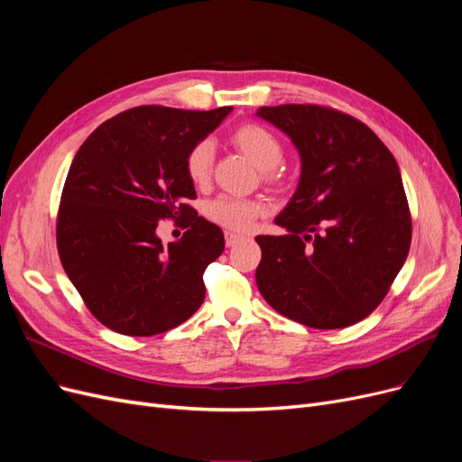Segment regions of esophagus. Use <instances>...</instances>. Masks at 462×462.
<instances>
[{
	"label": "esophagus",
	"mask_w": 462,
	"mask_h": 462,
	"mask_svg": "<svg viewBox=\"0 0 462 462\" xmlns=\"http://www.w3.org/2000/svg\"><path fill=\"white\" fill-rule=\"evenodd\" d=\"M243 239V236L241 235H236V233H231V231H227L226 233V245L227 246H235L236 243H239Z\"/></svg>",
	"instance_id": "1"
}]
</instances>
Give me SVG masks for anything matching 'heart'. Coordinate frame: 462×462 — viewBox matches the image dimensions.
Wrapping results in <instances>:
<instances>
[{
	"label": "heart",
	"instance_id": "b5f03b06",
	"mask_svg": "<svg viewBox=\"0 0 462 462\" xmlns=\"http://www.w3.org/2000/svg\"><path fill=\"white\" fill-rule=\"evenodd\" d=\"M231 144L239 150L243 156L253 162L262 175V180L268 185H282L283 171L279 163L283 160V146L279 138L262 125L245 123L236 127L231 136ZM185 171L194 187H206L212 180L214 171V148L208 141L194 144L185 160ZM265 206L260 200H243L231 197H219L206 208L209 221L226 227L229 231H248L254 219L263 214Z\"/></svg>",
	"mask_w": 462,
	"mask_h": 462
}]
</instances>
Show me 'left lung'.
Here are the masks:
<instances>
[{
    "label": "left lung",
    "instance_id": "8db88e82",
    "mask_svg": "<svg viewBox=\"0 0 462 462\" xmlns=\"http://www.w3.org/2000/svg\"><path fill=\"white\" fill-rule=\"evenodd\" d=\"M300 153L297 192L258 235L256 283L273 310L316 329L370 316L409 256L412 221L393 153L365 123L314 104L263 106Z\"/></svg>",
    "mask_w": 462,
    "mask_h": 462
}]
</instances>
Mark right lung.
<instances>
[{
    "label": "right lung",
    "instance_id": "add662e5",
    "mask_svg": "<svg viewBox=\"0 0 462 462\" xmlns=\"http://www.w3.org/2000/svg\"><path fill=\"white\" fill-rule=\"evenodd\" d=\"M138 106L107 119L75 153L58 212L63 270L97 321L131 337L173 329L200 309L223 231L189 200V150L231 114ZM162 218L188 227L161 245Z\"/></svg>",
    "mask_w": 462,
    "mask_h": 462
}]
</instances>
